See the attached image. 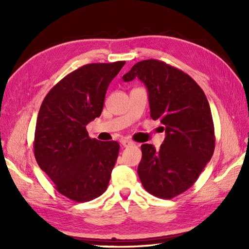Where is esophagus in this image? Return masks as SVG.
<instances>
[{"instance_id": "1", "label": "esophagus", "mask_w": 249, "mask_h": 249, "mask_svg": "<svg viewBox=\"0 0 249 249\" xmlns=\"http://www.w3.org/2000/svg\"><path fill=\"white\" fill-rule=\"evenodd\" d=\"M121 144L123 145L124 147H127V146L134 145L135 143H134L133 141H130V140H127V139H122V140H121Z\"/></svg>"}]
</instances>
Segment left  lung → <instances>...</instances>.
Masks as SVG:
<instances>
[{
	"label": "left lung",
	"mask_w": 249,
	"mask_h": 249,
	"mask_svg": "<svg viewBox=\"0 0 249 249\" xmlns=\"http://www.w3.org/2000/svg\"><path fill=\"white\" fill-rule=\"evenodd\" d=\"M136 78L147 89L151 118L160 120L166 133L160 150L141 145L138 176L147 193L172 199L193 186L213 156L212 112L202 89L176 67L144 60L131 67L123 80Z\"/></svg>",
	"instance_id": "left-lung-1"
}]
</instances>
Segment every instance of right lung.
Wrapping results in <instances>:
<instances>
[{
    "mask_svg": "<svg viewBox=\"0 0 249 249\" xmlns=\"http://www.w3.org/2000/svg\"><path fill=\"white\" fill-rule=\"evenodd\" d=\"M124 64L83 65L57 82L40 106L36 161L57 192L77 202L97 198L108 187L120 144L91 139L86 126L102 114L109 84Z\"/></svg>",
    "mask_w": 249,
    "mask_h": 249,
    "instance_id": "obj_1",
    "label": "right lung"
}]
</instances>
